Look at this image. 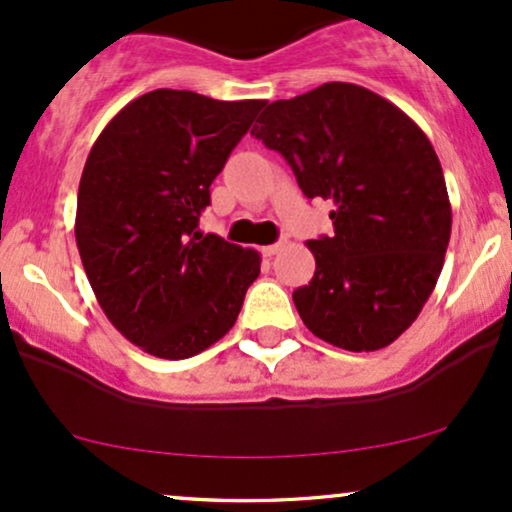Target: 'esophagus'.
Masks as SVG:
<instances>
[{
    "label": "esophagus",
    "instance_id": "1",
    "mask_svg": "<svg viewBox=\"0 0 512 512\" xmlns=\"http://www.w3.org/2000/svg\"><path fill=\"white\" fill-rule=\"evenodd\" d=\"M284 248V243H274V245H267V248H262V255L264 257H274L276 252Z\"/></svg>",
    "mask_w": 512,
    "mask_h": 512
}]
</instances>
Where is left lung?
<instances>
[{"label": "left lung", "instance_id": "8db88e82", "mask_svg": "<svg viewBox=\"0 0 512 512\" xmlns=\"http://www.w3.org/2000/svg\"><path fill=\"white\" fill-rule=\"evenodd\" d=\"M252 134L289 161L308 199H332L334 236L308 240L315 274L293 291L315 337L346 351L392 344L428 301L452 209L424 129L368 88L330 81L274 101Z\"/></svg>", "mask_w": 512, "mask_h": 512}]
</instances>
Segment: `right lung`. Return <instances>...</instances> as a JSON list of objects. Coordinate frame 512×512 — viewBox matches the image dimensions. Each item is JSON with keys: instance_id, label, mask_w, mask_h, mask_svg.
<instances>
[{"instance_id": "1", "label": "right lung", "mask_w": 512, "mask_h": 512, "mask_svg": "<svg viewBox=\"0 0 512 512\" xmlns=\"http://www.w3.org/2000/svg\"><path fill=\"white\" fill-rule=\"evenodd\" d=\"M264 101L156 88L91 146L76 199V248L98 305L146 354L178 361L236 325L260 252L197 231L209 187Z\"/></svg>"}]
</instances>
